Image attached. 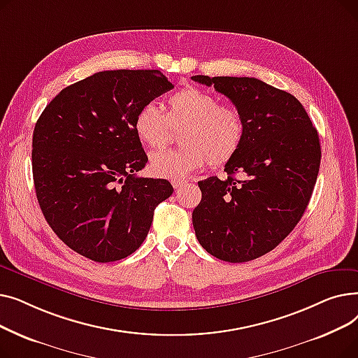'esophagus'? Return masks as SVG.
<instances>
[{"instance_id":"34e87169","label":"esophagus","mask_w":358,"mask_h":358,"mask_svg":"<svg viewBox=\"0 0 358 358\" xmlns=\"http://www.w3.org/2000/svg\"><path fill=\"white\" fill-rule=\"evenodd\" d=\"M171 184H173L174 189L177 190V189H181L182 185H185V184H187V181H185V180H173V181H171Z\"/></svg>"}]
</instances>
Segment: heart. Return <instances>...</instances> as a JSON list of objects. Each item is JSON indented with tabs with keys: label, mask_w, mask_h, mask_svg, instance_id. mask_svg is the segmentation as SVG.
<instances>
[{
	"label": "heart",
	"mask_w": 358,
	"mask_h": 358,
	"mask_svg": "<svg viewBox=\"0 0 358 358\" xmlns=\"http://www.w3.org/2000/svg\"><path fill=\"white\" fill-rule=\"evenodd\" d=\"M166 113L157 104H143L135 116L138 139L150 149L164 148L171 138V127L182 129V148L162 150L150 157V171L169 180H182L206 162L219 166L228 164L245 139V120L241 111L222 106L213 94L187 87L168 99Z\"/></svg>",
	"instance_id": "heart-1"
}]
</instances>
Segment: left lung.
I'll return each mask as SVG.
<instances>
[{
    "instance_id": "8db88e82",
    "label": "left lung",
    "mask_w": 358,
    "mask_h": 358,
    "mask_svg": "<svg viewBox=\"0 0 358 358\" xmlns=\"http://www.w3.org/2000/svg\"><path fill=\"white\" fill-rule=\"evenodd\" d=\"M192 80L227 96L247 126L239 152L224 165L228 178L199 181L196 236L222 261L255 259L274 250L308 208L321 164L317 130L294 96L261 80L208 75Z\"/></svg>"
}]
</instances>
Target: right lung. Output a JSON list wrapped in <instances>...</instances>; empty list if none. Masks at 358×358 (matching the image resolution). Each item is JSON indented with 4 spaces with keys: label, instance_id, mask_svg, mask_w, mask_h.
<instances>
[{
    "label": "right lung",
    "instance_id": "right-lung-1",
    "mask_svg": "<svg viewBox=\"0 0 358 358\" xmlns=\"http://www.w3.org/2000/svg\"><path fill=\"white\" fill-rule=\"evenodd\" d=\"M174 88L154 69L103 71L64 88L33 131L37 201L62 242L96 262L135 252L169 181L136 177L148 157L134 120L138 110Z\"/></svg>",
    "mask_w": 358,
    "mask_h": 358
}]
</instances>
